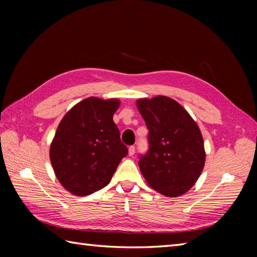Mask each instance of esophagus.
Returning a JSON list of instances; mask_svg holds the SVG:
<instances>
[{
  "label": "esophagus",
  "mask_w": 257,
  "mask_h": 257,
  "mask_svg": "<svg viewBox=\"0 0 257 257\" xmlns=\"http://www.w3.org/2000/svg\"><path fill=\"white\" fill-rule=\"evenodd\" d=\"M135 151H136L135 146H130L129 149H128V155H129L130 157H133V156L135 155Z\"/></svg>",
  "instance_id": "esophagus-1"
}]
</instances>
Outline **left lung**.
<instances>
[{
  "label": "left lung",
  "instance_id": "8db88e82",
  "mask_svg": "<svg viewBox=\"0 0 257 257\" xmlns=\"http://www.w3.org/2000/svg\"><path fill=\"white\" fill-rule=\"evenodd\" d=\"M137 107L149 130V150L139 160L147 183L169 198L187 193L205 163L198 123L178 101L167 96L140 98Z\"/></svg>",
  "mask_w": 257,
  "mask_h": 257
}]
</instances>
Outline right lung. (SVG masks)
Wrapping results in <instances>:
<instances>
[{
	"instance_id": "right-lung-1",
	"label": "right lung",
	"mask_w": 257,
	"mask_h": 257,
	"mask_svg": "<svg viewBox=\"0 0 257 257\" xmlns=\"http://www.w3.org/2000/svg\"><path fill=\"white\" fill-rule=\"evenodd\" d=\"M119 106L117 98L88 97L59 122L50 159L57 180L72 194L85 196L106 187L127 156L112 120Z\"/></svg>"
}]
</instances>
